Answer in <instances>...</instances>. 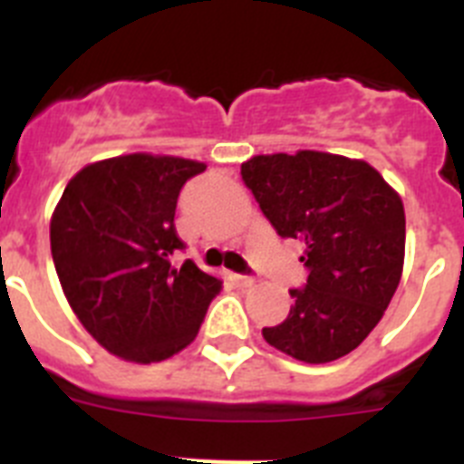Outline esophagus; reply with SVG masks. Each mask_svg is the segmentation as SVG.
Wrapping results in <instances>:
<instances>
[{
	"label": "esophagus",
	"instance_id": "obj_1",
	"mask_svg": "<svg viewBox=\"0 0 464 464\" xmlns=\"http://www.w3.org/2000/svg\"><path fill=\"white\" fill-rule=\"evenodd\" d=\"M232 281L239 288H251V285H256V276H246V274H232Z\"/></svg>",
	"mask_w": 464,
	"mask_h": 464
}]
</instances>
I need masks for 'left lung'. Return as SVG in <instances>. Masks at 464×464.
<instances>
[{
  "label": "left lung",
  "instance_id": "obj_1",
  "mask_svg": "<svg viewBox=\"0 0 464 464\" xmlns=\"http://www.w3.org/2000/svg\"><path fill=\"white\" fill-rule=\"evenodd\" d=\"M241 179L278 237L304 246V288L262 337L290 358L332 362L367 339L400 285L404 207L362 160L299 150L256 155Z\"/></svg>",
  "mask_w": 464,
  "mask_h": 464
}]
</instances>
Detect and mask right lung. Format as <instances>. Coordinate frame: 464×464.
<instances>
[{"label": "right lung", "mask_w": 464, "mask_h": 464, "mask_svg": "<svg viewBox=\"0 0 464 464\" xmlns=\"http://www.w3.org/2000/svg\"><path fill=\"white\" fill-rule=\"evenodd\" d=\"M207 165L132 153L83 167L51 220V253L69 306L109 353L160 362L197 337L223 281L176 235L179 192Z\"/></svg>", "instance_id": "add662e5"}]
</instances>
